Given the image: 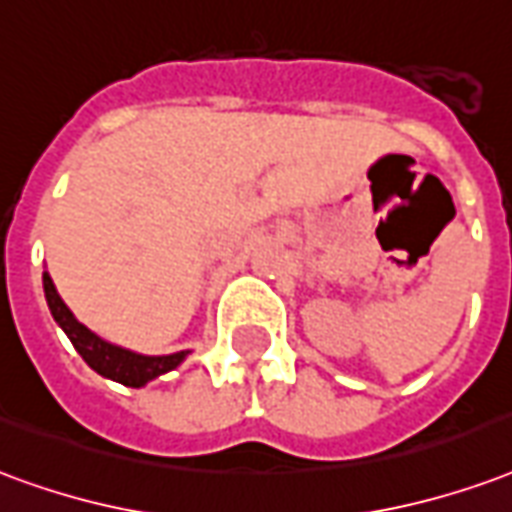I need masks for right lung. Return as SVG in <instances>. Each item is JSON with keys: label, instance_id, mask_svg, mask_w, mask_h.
I'll return each instance as SVG.
<instances>
[{"label": "right lung", "instance_id": "add662e5", "mask_svg": "<svg viewBox=\"0 0 512 512\" xmlns=\"http://www.w3.org/2000/svg\"><path fill=\"white\" fill-rule=\"evenodd\" d=\"M43 287L56 323L62 325L64 333L70 336V342H73L75 350L81 352L83 361L89 363L97 374L108 377V380L130 385V388H140V385H146L154 377L176 369L184 361V355H187V352H173V355H157V358H151V355H138V352L121 350V347L102 342L100 336H94L86 325L75 320L73 312L64 306V301L56 293L54 282H51L48 274H43Z\"/></svg>", "mask_w": 512, "mask_h": 512}]
</instances>
